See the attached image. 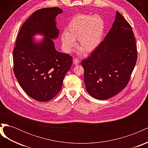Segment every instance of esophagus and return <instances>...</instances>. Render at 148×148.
Segmentation results:
<instances>
[{
	"label": "esophagus",
	"mask_w": 148,
	"mask_h": 148,
	"mask_svg": "<svg viewBox=\"0 0 148 148\" xmlns=\"http://www.w3.org/2000/svg\"><path fill=\"white\" fill-rule=\"evenodd\" d=\"M79 63V60L78 59H73V64L75 65H78Z\"/></svg>",
	"instance_id": "esophagus-1"
}]
</instances>
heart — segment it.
Masks as SVG:
<instances>
[{
	"instance_id": "obj_1",
	"label": "heart",
	"mask_w": 148,
	"mask_h": 148,
	"mask_svg": "<svg viewBox=\"0 0 148 148\" xmlns=\"http://www.w3.org/2000/svg\"><path fill=\"white\" fill-rule=\"evenodd\" d=\"M105 31L104 20L99 15L78 14L70 20L66 31L61 34V41L64 51L70 53L76 45L78 39V53L84 51L91 52L99 46Z\"/></svg>"
}]
</instances>
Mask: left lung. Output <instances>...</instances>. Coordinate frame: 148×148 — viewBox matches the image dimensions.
Wrapping results in <instances>:
<instances>
[{
	"label": "left lung",
	"mask_w": 148,
	"mask_h": 148,
	"mask_svg": "<svg viewBox=\"0 0 148 148\" xmlns=\"http://www.w3.org/2000/svg\"><path fill=\"white\" fill-rule=\"evenodd\" d=\"M137 60L132 26L118 12L99 46L82 62L89 95L99 100L114 96L126 87Z\"/></svg>",
	"instance_id": "obj_1"
}]
</instances>
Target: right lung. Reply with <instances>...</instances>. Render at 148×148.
I'll use <instances>...</instances> for the list:
<instances>
[{
  "instance_id": "1",
  "label": "right lung",
  "mask_w": 148,
  "mask_h": 148,
  "mask_svg": "<svg viewBox=\"0 0 148 148\" xmlns=\"http://www.w3.org/2000/svg\"><path fill=\"white\" fill-rule=\"evenodd\" d=\"M58 7L34 12L22 25L13 52V71L20 86L33 99L46 102L59 92L72 64V57L56 51L52 39L59 36L56 18ZM45 38L36 42L33 37Z\"/></svg>"
}]
</instances>
